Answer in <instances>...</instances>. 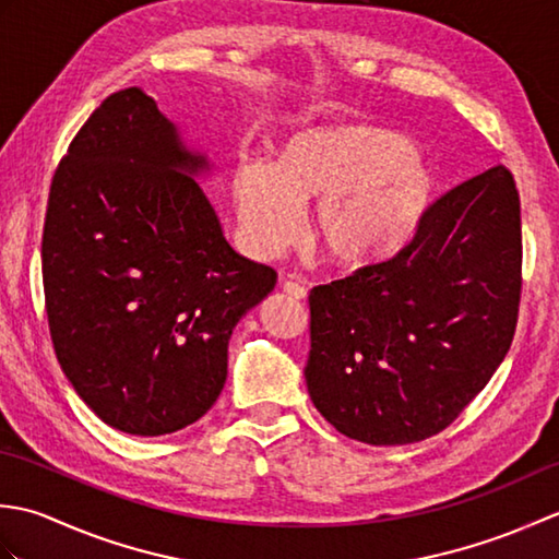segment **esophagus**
Listing matches in <instances>:
<instances>
[{"instance_id":"1","label":"esophagus","mask_w":559,"mask_h":559,"mask_svg":"<svg viewBox=\"0 0 559 559\" xmlns=\"http://www.w3.org/2000/svg\"><path fill=\"white\" fill-rule=\"evenodd\" d=\"M283 293H286L288 298H293V300H305L307 298V288L300 286V283H295V281H283Z\"/></svg>"}]
</instances>
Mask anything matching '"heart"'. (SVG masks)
<instances>
[{
    "label": "heart",
    "mask_w": 559,
    "mask_h": 559,
    "mask_svg": "<svg viewBox=\"0 0 559 559\" xmlns=\"http://www.w3.org/2000/svg\"><path fill=\"white\" fill-rule=\"evenodd\" d=\"M437 173L425 153L384 127L346 122L290 136L273 170L242 163L233 204L247 242L273 257L298 240L314 206L312 240L331 266L365 271L394 257L430 211Z\"/></svg>",
    "instance_id": "1"
}]
</instances>
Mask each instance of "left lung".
I'll use <instances>...</instances> for the list:
<instances>
[{
    "mask_svg": "<svg viewBox=\"0 0 559 559\" xmlns=\"http://www.w3.org/2000/svg\"><path fill=\"white\" fill-rule=\"evenodd\" d=\"M519 300L521 204L495 165L439 197L399 254L312 288L310 399L365 444L442 432L504 360Z\"/></svg>",
    "mask_w": 559,
    "mask_h": 559,
    "instance_id": "8db88e82",
    "label": "left lung"
}]
</instances>
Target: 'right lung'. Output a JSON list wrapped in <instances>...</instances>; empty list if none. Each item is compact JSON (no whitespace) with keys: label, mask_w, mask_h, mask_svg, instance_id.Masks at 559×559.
<instances>
[{"label":"right lung","mask_w":559,"mask_h":559,"mask_svg":"<svg viewBox=\"0 0 559 559\" xmlns=\"http://www.w3.org/2000/svg\"><path fill=\"white\" fill-rule=\"evenodd\" d=\"M156 100L100 103L59 160L43 288L62 372L103 423L158 437L197 423L228 377L235 324L276 286L237 254L194 175L209 170Z\"/></svg>","instance_id":"add662e5"}]
</instances>
